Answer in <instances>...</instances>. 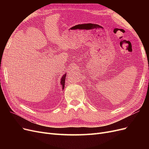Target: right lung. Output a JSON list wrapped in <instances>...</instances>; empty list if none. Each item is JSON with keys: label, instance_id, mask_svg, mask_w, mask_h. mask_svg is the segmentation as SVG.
I'll return each mask as SVG.
<instances>
[{"label": "right lung", "instance_id": "add662e5", "mask_svg": "<svg viewBox=\"0 0 149 149\" xmlns=\"http://www.w3.org/2000/svg\"><path fill=\"white\" fill-rule=\"evenodd\" d=\"M66 76V74H63V76H62V78H61V81H60V83H61V84L62 85V89H63H63H64V88H65V83Z\"/></svg>", "mask_w": 149, "mask_h": 149}]
</instances>
